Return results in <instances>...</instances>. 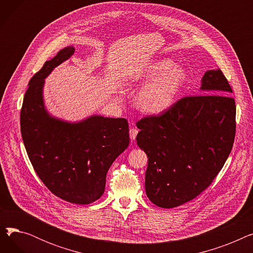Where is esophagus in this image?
<instances>
[{
	"label": "esophagus",
	"instance_id": "34e87169",
	"mask_svg": "<svg viewBox=\"0 0 253 253\" xmlns=\"http://www.w3.org/2000/svg\"><path fill=\"white\" fill-rule=\"evenodd\" d=\"M137 133H138V130H137L136 128H131V129H130V131H129V134H130V138H131V140H135Z\"/></svg>",
	"mask_w": 253,
	"mask_h": 253
}]
</instances>
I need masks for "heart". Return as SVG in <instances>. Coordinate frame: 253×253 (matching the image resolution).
I'll return each instance as SVG.
<instances>
[{"mask_svg":"<svg viewBox=\"0 0 253 253\" xmlns=\"http://www.w3.org/2000/svg\"><path fill=\"white\" fill-rule=\"evenodd\" d=\"M170 59H157L129 76L131 82L145 83L137 92L135 104L143 113L160 114L173 104L187 83L188 75Z\"/></svg>","mask_w":253,"mask_h":253,"instance_id":"b5f03b06","label":"heart"}]
</instances>
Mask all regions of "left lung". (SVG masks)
<instances>
[{
	"instance_id": "8db88e82",
	"label": "left lung",
	"mask_w": 253,
	"mask_h": 253,
	"mask_svg": "<svg viewBox=\"0 0 253 253\" xmlns=\"http://www.w3.org/2000/svg\"><path fill=\"white\" fill-rule=\"evenodd\" d=\"M202 95L179 99L161 115L141 119L138 147L148 156L145 193L161 208H174L200 195L232 151L236 133L233 92L219 69L207 71Z\"/></svg>"
}]
</instances>
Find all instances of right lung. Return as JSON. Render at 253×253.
Returning <instances> with one entry per match:
<instances>
[{
  "label": "right lung",
  "instance_id": "right-lung-1",
  "mask_svg": "<svg viewBox=\"0 0 253 253\" xmlns=\"http://www.w3.org/2000/svg\"><path fill=\"white\" fill-rule=\"evenodd\" d=\"M74 53L73 46L63 48L31 79L20 129L31 163L49 191L66 202L85 205L104 193L108 170L129 145V127L124 118L92 115L69 122L49 114L45 79Z\"/></svg>",
  "mask_w": 253,
  "mask_h": 253
}]
</instances>
